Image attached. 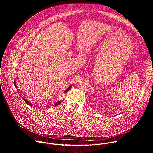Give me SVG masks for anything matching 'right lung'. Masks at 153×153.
I'll return each instance as SVG.
<instances>
[{
	"mask_svg": "<svg viewBox=\"0 0 153 153\" xmlns=\"http://www.w3.org/2000/svg\"><path fill=\"white\" fill-rule=\"evenodd\" d=\"M14 86H16V88H17V85H16V82H15V81L14 82ZM71 86H70L69 87V88H67V89L66 90H65V93H67V91H68V90H70L71 89ZM17 91H18V89H17ZM23 99H24V101H25V102H26V103H27V104H28V105H31V103H28V100H26L25 99H24V98H23ZM60 103H61L60 101H59V102H57L55 103H54V105L56 106V105H60Z\"/></svg>",
	"mask_w": 153,
	"mask_h": 153,
	"instance_id": "obj_1",
	"label": "right lung"
}]
</instances>
